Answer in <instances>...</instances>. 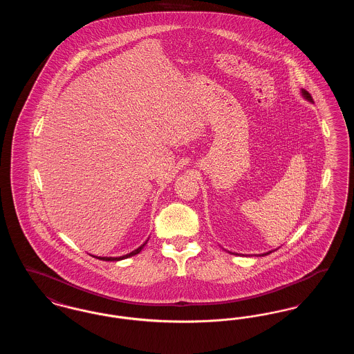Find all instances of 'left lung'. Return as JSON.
<instances>
[{
  "instance_id": "obj_1",
  "label": "left lung",
  "mask_w": 354,
  "mask_h": 354,
  "mask_svg": "<svg viewBox=\"0 0 354 354\" xmlns=\"http://www.w3.org/2000/svg\"><path fill=\"white\" fill-rule=\"evenodd\" d=\"M300 93H301V97H303L305 101L313 103V100H312V97H310V94H309L308 91H305L304 88H301V90H300ZM225 251H227V250H225ZM273 251H274V250H273ZM273 251H268V252L261 253V254H259V256H267V254H270V253L273 252ZM227 252L232 253V254H241V256H252V254H243V253L231 252V251H227ZM254 256H256V254H254Z\"/></svg>"
}]
</instances>
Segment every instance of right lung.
<instances>
[{"label": "right lung", "mask_w": 354, "mask_h": 354, "mask_svg": "<svg viewBox=\"0 0 354 354\" xmlns=\"http://www.w3.org/2000/svg\"><path fill=\"white\" fill-rule=\"evenodd\" d=\"M149 239H150V237H149ZM149 239H147L142 245H139L136 250H134L133 252L126 253V254H122V256H118V257H111V256H94V254H90V256L97 257V259L103 260V261H119V260H124V259H127V257H131V256H135V254H138V253L140 252V251L145 248V245L147 244Z\"/></svg>", "instance_id": "add662e5"}]
</instances>
